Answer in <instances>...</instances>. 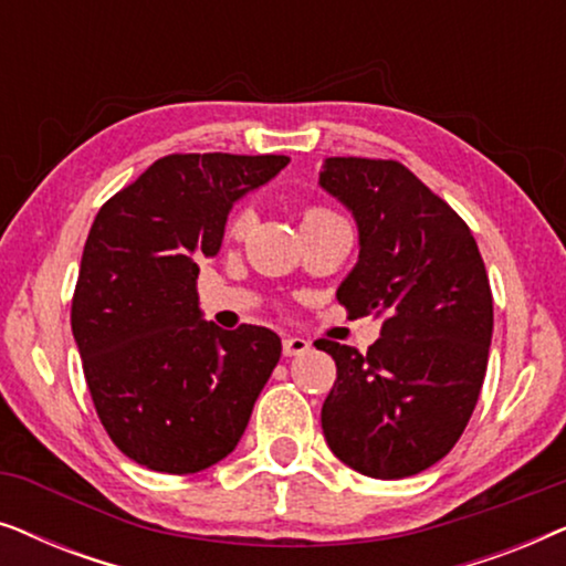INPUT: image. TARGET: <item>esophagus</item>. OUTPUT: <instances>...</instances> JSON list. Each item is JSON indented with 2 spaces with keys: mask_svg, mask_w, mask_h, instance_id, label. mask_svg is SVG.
Returning a JSON list of instances; mask_svg holds the SVG:
<instances>
[{
  "mask_svg": "<svg viewBox=\"0 0 566 566\" xmlns=\"http://www.w3.org/2000/svg\"><path fill=\"white\" fill-rule=\"evenodd\" d=\"M308 347H312V345H308L304 337H285L283 339V355H285V358H293V355L306 353Z\"/></svg>",
  "mask_w": 566,
  "mask_h": 566,
  "instance_id": "34e87169",
  "label": "esophagus"
}]
</instances>
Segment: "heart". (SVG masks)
I'll return each instance as SVG.
<instances>
[{
	"label": "heart",
	"instance_id": "b5f03b06",
	"mask_svg": "<svg viewBox=\"0 0 566 566\" xmlns=\"http://www.w3.org/2000/svg\"><path fill=\"white\" fill-rule=\"evenodd\" d=\"M327 219H339L335 211H329V208L324 206H312L304 211V223H312V221H327ZM254 221H258V216L250 206H242L237 208L234 213L229 216L227 221V229H223V237H227V242H244L247 234H250Z\"/></svg>",
	"mask_w": 566,
	"mask_h": 566
}]
</instances>
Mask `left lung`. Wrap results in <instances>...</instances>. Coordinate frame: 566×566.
Returning <instances> with one entry per match:
<instances>
[{"label":"left lung","instance_id":"left-lung-1","mask_svg":"<svg viewBox=\"0 0 566 566\" xmlns=\"http://www.w3.org/2000/svg\"><path fill=\"white\" fill-rule=\"evenodd\" d=\"M319 185L360 231L337 301L350 319L384 316L368 353L314 343L337 366L324 438L366 476L420 474L455 446L482 391L494 327L484 260L467 221L399 161L329 157Z\"/></svg>","mask_w":566,"mask_h":566}]
</instances>
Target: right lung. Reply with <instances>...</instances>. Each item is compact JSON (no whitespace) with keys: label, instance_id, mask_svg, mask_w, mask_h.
Masks as SVG:
<instances>
[{"label":"right lung","instance_id":"add662e5","mask_svg":"<svg viewBox=\"0 0 566 566\" xmlns=\"http://www.w3.org/2000/svg\"><path fill=\"white\" fill-rule=\"evenodd\" d=\"M285 165L281 154H167L92 223L72 332L99 422L146 469L196 474L234 451L281 360L273 329L200 319L196 277L234 200Z\"/></svg>","mask_w":566,"mask_h":566}]
</instances>
